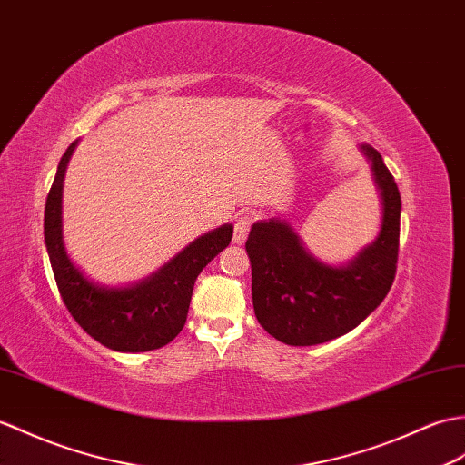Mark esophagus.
I'll use <instances>...</instances> for the list:
<instances>
[{"label":"esophagus","mask_w":465,"mask_h":465,"mask_svg":"<svg viewBox=\"0 0 465 465\" xmlns=\"http://www.w3.org/2000/svg\"><path fill=\"white\" fill-rule=\"evenodd\" d=\"M250 225H252V220L247 218V215H243V218H240V220H235V223H233V243L242 245L247 240V233H250Z\"/></svg>","instance_id":"obj_1"}]
</instances>
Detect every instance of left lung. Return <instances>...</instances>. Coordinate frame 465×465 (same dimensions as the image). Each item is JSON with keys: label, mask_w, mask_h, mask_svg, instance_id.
I'll list each match as a JSON object with an SVG mask.
<instances>
[{"label": "left lung", "mask_w": 465, "mask_h": 465, "mask_svg": "<svg viewBox=\"0 0 465 465\" xmlns=\"http://www.w3.org/2000/svg\"><path fill=\"white\" fill-rule=\"evenodd\" d=\"M371 160L382 200L379 237L347 265H327L312 255L289 222H255L245 242L252 262L255 317L272 337L291 347H311L347 334L382 303L392 287L401 240V192L371 144Z\"/></svg>", "instance_id": "1"}]
</instances>
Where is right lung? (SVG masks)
<instances>
[{
	"label": "right lung",
	"mask_w": 465,
	"mask_h": 465,
	"mask_svg": "<svg viewBox=\"0 0 465 465\" xmlns=\"http://www.w3.org/2000/svg\"><path fill=\"white\" fill-rule=\"evenodd\" d=\"M77 143L63 154L45 202V245L53 275L73 319L106 349L146 352L178 337L188 317L193 283L200 272L230 245L233 225L203 233L172 257L156 273L128 287H104L84 277L63 243L61 198L64 170Z\"/></svg>",
	"instance_id": "obj_1"
}]
</instances>
